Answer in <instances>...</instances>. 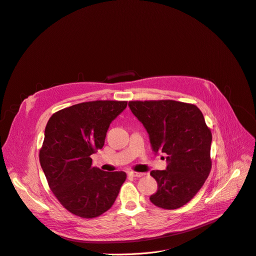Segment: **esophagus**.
Here are the masks:
<instances>
[{
    "mask_svg": "<svg viewBox=\"0 0 256 256\" xmlns=\"http://www.w3.org/2000/svg\"><path fill=\"white\" fill-rule=\"evenodd\" d=\"M128 176H134V178H140V176H143L144 174H142V172H128Z\"/></svg>",
    "mask_w": 256,
    "mask_h": 256,
    "instance_id": "esophagus-1",
    "label": "esophagus"
}]
</instances>
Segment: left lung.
<instances>
[{
    "mask_svg": "<svg viewBox=\"0 0 256 256\" xmlns=\"http://www.w3.org/2000/svg\"><path fill=\"white\" fill-rule=\"evenodd\" d=\"M128 106L148 132L152 150L168 154L166 170L150 172L158 183L150 202L163 209L182 207L211 170L212 135L202 112L194 104L174 100H137Z\"/></svg>",
    "mask_w": 256,
    "mask_h": 256,
    "instance_id": "obj_1",
    "label": "left lung"
}]
</instances>
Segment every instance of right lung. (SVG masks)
Segmentation results:
<instances>
[{"label": "right lung", "mask_w": 256, "mask_h": 256, "mask_svg": "<svg viewBox=\"0 0 256 256\" xmlns=\"http://www.w3.org/2000/svg\"><path fill=\"white\" fill-rule=\"evenodd\" d=\"M126 102L96 100L54 113L46 126L40 162L50 190L74 216L93 218L114 204L126 179L124 172L92 166L91 154L102 148L108 126Z\"/></svg>", "instance_id": "1"}]
</instances>
